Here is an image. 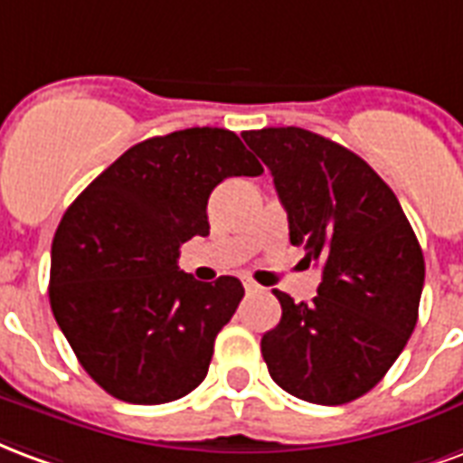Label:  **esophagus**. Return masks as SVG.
I'll list each match as a JSON object with an SVG mask.
<instances>
[{
  "mask_svg": "<svg viewBox=\"0 0 463 463\" xmlns=\"http://www.w3.org/2000/svg\"><path fill=\"white\" fill-rule=\"evenodd\" d=\"M241 283H244L246 293H259V291H261V286H259V283H256L251 276H244V279H241Z\"/></svg>",
  "mask_w": 463,
  "mask_h": 463,
  "instance_id": "esophagus-1",
  "label": "esophagus"
}]
</instances>
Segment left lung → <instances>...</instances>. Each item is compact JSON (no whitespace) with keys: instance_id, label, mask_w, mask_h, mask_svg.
<instances>
[{"instance_id":"obj_1","label":"left lung","mask_w":463,"mask_h":463,"mask_svg":"<svg viewBox=\"0 0 463 463\" xmlns=\"http://www.w3.org/2000/svg\"><path fill=\"white\" fill-rule=\"evenodd\" d=\"M271 170L303 261L323 266L318 296L273 291L281 320L261 338L273 383L313 404L370 392L417 326L424 256L394 192L363 157L303 128L241 133Z\"/></svg>"}]
</instances>
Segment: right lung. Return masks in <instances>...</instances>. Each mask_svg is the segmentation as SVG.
Instances as JSON below:
<instances>
[{"instance_id":"obj_1","label":"right lung","mask_w":463,"mask_h":463,"mask_svg":"<svg viewBox=\"0 0 463 463\" xmlns=\"http://www.w3.org/2000/svg\"><path fill=\"white\" fill-rule=\"evenodd\" d=\"M264 167L239 135L187 128L125 150L66 209L52 244L49 301L83 370L123 402L162 404L207 377L214 338L244 298L234 276L180 271V246L207 236L227 177Z\"/></svg>"}]
</instances>
